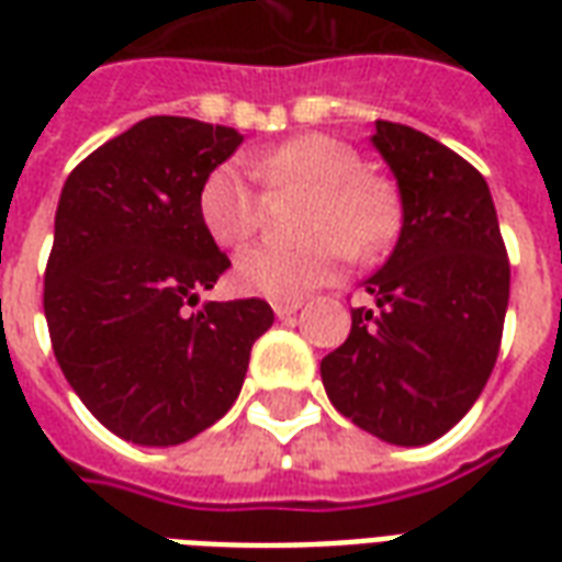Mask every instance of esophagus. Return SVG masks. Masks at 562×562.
<instances>
[{
    "label": "esophagus",
    "instance_id": "34e87169",
    "mask_svg": "<svg viewBox=\"0 0 562 562\" xmlns=\"http://www.w3.org/2000/svg\"><path fill=\"white\" fill-rule=\"evenodd\" d=\"M297 310H301V304H297V301H277V304H273V313H277V318H292Z\"/></svg>",
    "mask_w": 562,
    "mask_h": 562
}]
</instances>
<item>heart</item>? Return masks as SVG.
Returning <instances> with one entry per match:
<instances>
[{
	"mask_svg": "<svg viewBox=\"0 0 562 562\" xmlns=\"http://www.w3.org/2000/svg\"><path fill=\"white\" fill-rule=\"evenodd\" d=\"M246 165L268 189L304 186L313 192L301 244H256L234 261V285L268 301H301L328 282L349 252H379L401 225L397 192L382 177L361 171V156L325 135L292 138L273 149L249 153ZM198 213L210 237L240 246L258 232L261 195L240 165H220L198 192Z\"/></svg>",
	"mask_w": 562,
	"mask_h": 562,
	"instance_id": "1",
	"label": "heart"
}]
</instances>
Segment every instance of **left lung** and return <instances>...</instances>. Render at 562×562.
Returning a JSON list of instances; mask_svg holds the SVG:
<instances>
[{
  "instance_id": "8db88e82",
  "label": "left lung",
  "mask_w": 562,
  "mask_h": 562,
  "mask_svg": "<svg viewBox=\"0 0 562 562\" xmlns=\"http://www.w3.org/2000/svg\"><path fill=\"white\" fill-rule=\"evenodd\" d=\"M397 180L394 252L364 280L373 310L322 361L334 409L391 446H427L470 413L491 376L508 306V258L484 177L424 132L376 120Z\"/></svg>"
}]
</instances>
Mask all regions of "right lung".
I'll return each mask as SVG.
<instances>
[{"mask_svg":"<svg viewBox=\"0 0 562 562\" xmlns=\"http://www.w3.org/2000/svg\"><path fill=\"white\" fill-rule=\"evenodd\" d=\"M240 144L237 128L147 116L63 186L44 273L54 355L83 406L135 446H180L220 422L273 325L258 297L189 313L232 265L198 192Z\"/></svg>","mask_w":562,"mask_h":562,"instance_id":"obj_1","label":"right lung"}]
</instances>
